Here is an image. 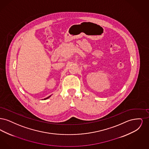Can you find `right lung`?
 Segmentation results:
<instances>
[{
    "label": "right lung",
    "instance_id": "obj_1",
    "mask_svg": "<svg viewBox=\"0 0 149 149\" xmlns=\"http://www.w3.org/2000/svg\"><path fill=\"white\" fill-rule=\"evenodd\" d=\"M50 97H51V95H50L49 97H47V98H45L44 99V100H46V99H48V98H50Z\"/></svg>",
    "mask_w": 149,
    "mask_h": 149
}]
</instances>
